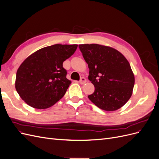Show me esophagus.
Segmentation results:
<instances>
[{
    "instance_id": "34e87169",
    "label": "esophagus",
    "mask_w": 159,
    "mask_h": 159,
    "mask_svg": "<svg viewBox=\"0 0 159 159\" xmlns=\"http://www.w3.org/2000/svg\"><path fill=\"white\" fill-rule=\"evenodd\" d=\"M86 81H87V80H86V79L85 78H81L80 81V83L83 85V84H85L86 83Z\"/></svg>"
}]
</instances>
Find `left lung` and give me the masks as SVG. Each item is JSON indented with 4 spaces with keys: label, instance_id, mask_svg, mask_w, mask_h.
<instances>
[{
    "label": "left lung",
    "instance_id": "1",
    "mask_svg": "<svg viewBox=\"0 0 159 159\" xmlns=\"http://www.w3.org/2000/svg\"><path fill=\"white\" fill-rule=\"evenodd\" d=\"M89 69L88 79L95 87L88 98L107 111L122 107L131 97L134 76L131 66L121 52L97 44H80Z\"/></svg>",
    "mask_w": 159,
    "mask_h": 159
}]
</instances>
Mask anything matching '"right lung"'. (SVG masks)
Returning a JSON list of instances; mask_svg holds the SVG:
<instances>
[{
	"label": "right lung",
	"instance_id": "right-lung-1",
	"mask_svg": "<svg viewBox=\"0 0 159 159\" xmlns=\"http://www.w3.org/2000/svg\"><path fill=\"white\" fill-rule=\"evenodd\" d=\"M77 44H54L32 53L19 66L15 88L30 107L44 109L64 97L71 81L63 62L74 54Z\"/></svg>",
	"mask_w": 159,
	"mask_h": 159
}]
</instances>
